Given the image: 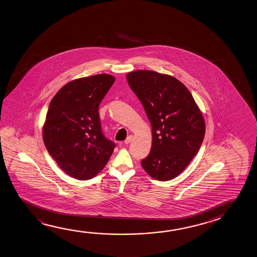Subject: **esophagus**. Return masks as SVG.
<instances>
[{"mask_svg":"<svg viewBox=\"0 0 257 257\" xmlns=\"http://www.w3.org/2000/svg\"><path fill=\"white\" fill-rule=\"evenodd\" d=\"M133 140V136H128V137L126 138V140H125L124 142H125V144H126V145H127V144L131 143V140Z\"/></svg>","mask_w":257,"mask_h":257,"instance_id":"34e87169","label":"esophagus"}]
</instances>
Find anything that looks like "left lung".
I'll use <instances>...</instances> for the list:
<instances>
[{
  "label": "left lung",
  "instance_id": "left-lung-1",
  "mask_svg": "<svg viewBox=\"0 0 257 257\" xmlns=\"http://www.w3.org/2000/svg\"><path fill=\"white\" fill-rule=\"evenodd\" d=\"M126 77L152 126V148L141 166L158 181L175 178L199 152L203 115L186 86L172 75L138 70Z\"/></svg>",
  "mask_w": 257,
  "mask_h": 257
}]
</instances>
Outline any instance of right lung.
<instances>
[{"label":"right lung","instance_id":"obj_1","mask_svg":"<svg viewBox=\"0 0 257 257\" xmlns=\"http://www.w3.org/2000/svg\"><path fill=\"white\" fill-rule=\"evenodd\" d=\"M114 82L115 77L107 74L75 79L50 101L44 144L59 167L73 178L94 177L113 152L115 143L102 134L98 110Z\"/></svg>","mask_w":257,"mask_h":257}]
</instances>
